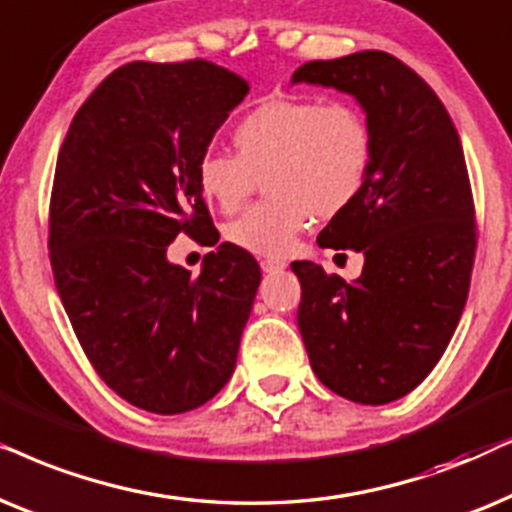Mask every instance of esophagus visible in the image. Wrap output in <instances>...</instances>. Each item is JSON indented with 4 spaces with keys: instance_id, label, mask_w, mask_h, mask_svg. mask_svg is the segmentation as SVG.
Returning a JSON list of instances; mask_svg holds the SVG:
<instances>
[{
    "instance_id": "1",
    "label": "esophagus",
    "mask_w": 512,
    "mask_h": 512,
    "mask_svg": "<svg viewBox=\"0 0 512 512\" xmlns=\"http://www.w3.org/2000/svg\"><path fill=\"white\" fill-rule=\"evenodd\" d=\"M288 264L281 262V260H262V271L264 274H278V271H283Z\"/></svg>"
}]
</instances>
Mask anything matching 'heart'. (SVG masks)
Masks as SVG:
<instances>
[{"label":"heart","instance_id":"obj_1","mask_svg":"<svg viewBox=\"0 0 512 512\" xmlns=\"http://www.w3.org/2000/svg\"><path fill=\"white\" fill-rule=\"evenodd\" d=\"M236 154L208 149L196 161V185L208 203L231 213L264 175V199L227 224L229 243L281 257L311 217L342 215L365 189L372 131L358 107L318 98L264 100L238 121Z\"/></svg>","mask_w":512,"mask_h":512}]
</instances>
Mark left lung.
I'll return each instance as SVG.
<instances>
[{
    "label": "left lung",
    "mask_w": 512,
    "mask_h": 512,
    "mask_svg": "<svg viewBox=\"0 0 512 512\" xmlns=\"http://www.w3.org/2000/svg\"><path fill=\"white\" fill-rule=\"evenodd\" d=\"M290 84L351 95L372 131L365 189L318 234L320 248L363 252V274L349 283L292 262L299 335L330 391L393 403L438 365L466 306L475 213L459 133L433 88L384 51L313 60Z\"/></svg>",
    "instance_id": "8db88e82"
}]
</instances>
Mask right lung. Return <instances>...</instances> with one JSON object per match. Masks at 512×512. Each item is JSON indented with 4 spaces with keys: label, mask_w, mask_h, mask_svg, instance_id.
Segmentation results:
<instances>
[{
    "label": "right lung",
    "mask_w": 512,
    "mask_h": 512,
    "mask_svg": "<svg viewBox=\"0 0 512 512\" xmlns=\"http://www.w3.org/2000/svg\"><path fill=\"white\" fill-rule=\"evenodd\" d=\"M245 93L208 60L128 63L88 95L60 147L58 295L95 372L140 410H196L234 374L260 264L220 243L192 276L166 252L180 231L213 234L196 161Z\"/></svg>",
    "instance_id": "obj_1"
}]
</instances>
